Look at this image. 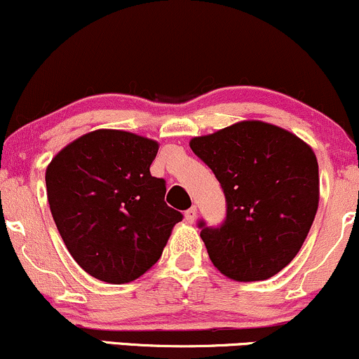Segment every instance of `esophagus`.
I'll return each mask as SVG.
<instances>
[{"instance_id":"1","label":"esophagus","mask_w":359,"mask_h":359,"mask_svg":"<svg viewBox=\"0 0 359 359\" xmlns=\"http://www.w3.org/2000/svg\"><path fill=\"white\" fill-rule=\"evenodd\" d=\"M196 217H197V208L196 205H192L191 209H187V211H185V221H187L189 224H192V222L196 221Z\"/></svg>"}]
</instances>
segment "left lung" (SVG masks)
<instances>
[{
  "mask_svg": "<svg viewBox=\"0 0 359 359\" xmlns=\"http://www.w3.org/2000/svg\"><path fill=\"white\" fill-rule=\"evenodd\" d=\"M191 148L226 196L219 228L199 222L212 265L236 282L277 275L302 248L319 205V165L312 148L263 121H240L196 137Z\"/></svg>",
  "mask_w": 359,
  "mask_h": 359,
  "instance_id": "obj_1",
  "label": "left lung"
}]
</instances>
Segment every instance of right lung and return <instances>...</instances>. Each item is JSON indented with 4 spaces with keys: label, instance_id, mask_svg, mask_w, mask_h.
Here are the masks:
<instances>
[{
    "label": "right lung",
    "instance_id": "obj_1",
    "mask_svg": "<svg viewBox=\"0 0 359 359\" xmlns=\"http://www.w3.org/2000/svg\"><path fill=\"white\" fill-rule=\"evenodd\" d=\"M155 140L96 130L74 140L45 172L50 212L69 253L90 277L128 283L158 262L182 214L150 174Z\"/></svg>",
    "mask_w": 359,
    "mask_h": 359
}]
</instances>
